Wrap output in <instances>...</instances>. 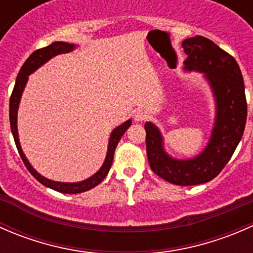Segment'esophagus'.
<instances>
[{"label":"esophagus","instance_id":"esophagus-1","mask_svg":"<svg viewBox=\"0 0 253 253\" xmlns=\"http://www.w3.org/2000/svg\"><path fill=\"white\" fill-rule=\"evenodd\" d=\"M133 119L136 122H142L147 119V114H145V111L142 110V109H137V110H134Z\"/></svg>","mask_w":253,"mask_h":253}]
</instances>
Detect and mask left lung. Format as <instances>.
<instances>
[{
	"label": "left lung",
	"instance_id": "obj_1",
	"mask_svg": "<svg viewBox=\"0 0 253 253\" xmlns=\"http://www.w3.org/2000/svg\"><path fill=\"white\" fill-rule=\"evenodd\" d=\"M187 58L183 71L202 73L215 103L211 137L200 154L176 159L165 150L164 137L153 122H145L148 162L153 171L178 186H192L213 180L228 164L244 134L247 117L245 84L235 58L207 38L182 42Z\"/></svg>",
	"mask_w": 253,
	"mask_h": 253
}]
</instances>
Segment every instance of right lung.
I'll return each mask as SVG.
<instances>
[{
	"instance_id": "obj_1",
	"label": "right lung",
	"mask_w": 253,
	"mask_h": 253,
	"mask_svg": "<svg viewBox=\"0 0 253 253\" xmlns=\"http://www.w3.org/2000/svg\"><path fill=\"white\" fill-rule=\"evenodd\" d=\"M78 45L71 44V42H55L51 45H48L46 47L39 48V50L34 51L29 57L27 58V61L24 62V65L20 68L19 73H18L16 84H14L13 91H12L11 99H9V122H11V129L12 134H13L14 142H16L18 153H19L20 158H22L23 163L27 167V169L29 170V172L39 181L40 183H42L44 186H46L48 188H52V190L58 191L61 193H82L85 192V191L91 190L93 187L98 186L101 181L105 178V176L108 175L109 170H110L112 160H114V153L115 149L117 147V143L120 142L121 137L124 136L125 132L127 131L129 126L132 124V120H127L124 124H121L120 126H117L116 128L112 129L110 138H109V144H108V152H106L105 160H104L103 165H101L100 169L95 172L94 175H91L90 177L85 178L83 181H79V182H60V181H53L50 178L44 177L42 175H40L34 168L32 167V164L29 163V160L27 159L25 154L23 153L22 145L19 142V136H18V127H17V117H18V109H19V103L20 99H22V94L24 91L25 85H27V82L29 79V76L33 72L38 70V68L42 67L44 63H46L47 61H50L51 58L55 57V56L61 55V53H67L73 51L75 48H77Z\"/></svg>"
}]
</instances>
